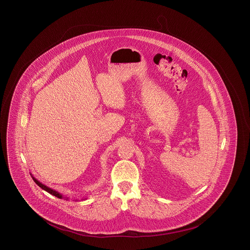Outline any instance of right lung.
I'll return each mask as SVG.
<instances>
[{
  "label": "right lung",
  "instance_id": "add662e5",
  "mask_svg": "<svg viewBox=\"0 0 250 250\" xmlns=\"http://www.w3.org/2000/svg\"><path fill=\"white\" fill-rule=\"evenodd\" d=\"M31 176H32V178H33V180H34V182L36 183V184H38L39 186H40V188H42L43 190H45L46 192H48V193H50L51 195H53L54 197H58V198H66V200L68 199V197H63L62 196V194H60V193H58L57 191H55V190H53L52 188H50V187H48V186H46L45 184H41L40 181H38L32 174H31Z\"/></svg>",
  "mask_w": 250,
  "mask_h": 250
}]
</instances>
